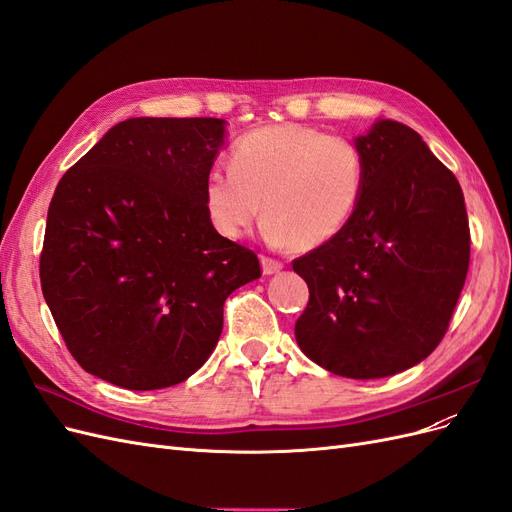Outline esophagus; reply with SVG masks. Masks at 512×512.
<instances>
[{
    "instance_id": "34e87169",
    "label": "esophagus",
    "mask_w": 512,
    "mask_h": 512,
    "mask_svg": "<svg viewBox=\"0 0 512 512\" xmlns=\"http://www.w3.org/2000/svg\"><path fill=\"white\" fill-rule=\"evenodd\" d=\"M260 262H262V273H265V275H273V273L284 269V262L275 260V258H271V256H262Z\"/></svg>"
}]
</instances>
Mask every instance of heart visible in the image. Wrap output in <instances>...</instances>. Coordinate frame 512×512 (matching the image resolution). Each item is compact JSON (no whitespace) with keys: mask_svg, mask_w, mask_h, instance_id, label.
Here are the masks:
<instances>
[{"mask_svg":"<svg viewBox=\"0 0 512 512\" xmlns=\"http://www.w3.org/2000/svg\"><path fill=\"white\" fill-rule=\"evenodd\" d=\"M363 185V153L348 138L303 123H275L237 138L230 168L207 173L203 205L226 239L243 237L262 211L267 241L309 252L346 228Z\"/></svg>","mask_w":512,"mask_h":512,"instance_id":"obj_1","label":"heart"}]
</instances>
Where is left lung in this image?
I'll use <instances>...</instances> for the list:
<instances>
[{
    "label": "left lung",
    "mask_w": 512,
    "mask_h": 512,
    "mask_svg": "<svg viewBox=\"0 0 512 512\" xmlns=\"http://www.w3.org/2000/svg\"><path fill=\"white\" fill-rule=\"evenodd\" d=\"M365 185L350 222L292 262L309 288L294 324L307 359L374 380L438 348L466 284L470 226L461 185L399 121L378 119L354 141Z\"/></svg>",
    "instance_id": "1"
}]
</instances>
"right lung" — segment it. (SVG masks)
Returning a JSON list of instances; mask_svg holds the SVG:
<instances>
[{
	"label": "right lung",
	"instance_id": "right-lung-1",
	"mask_svg": "<svg viewBox=\"0 0 512 512\" xmlns=\"http://www.w3.org/2000/svg\"><path fill=\"white\" fill-rule=\"evenodd\" d=\"M215 117L117 123L57 183L40 282L85 371L130 391L188 380L224 327V301L258 280V256L203 205L224 145Z\"/></svg>",
	"mask_w": 512,
	"mask_h": 512
}]
</instances>
